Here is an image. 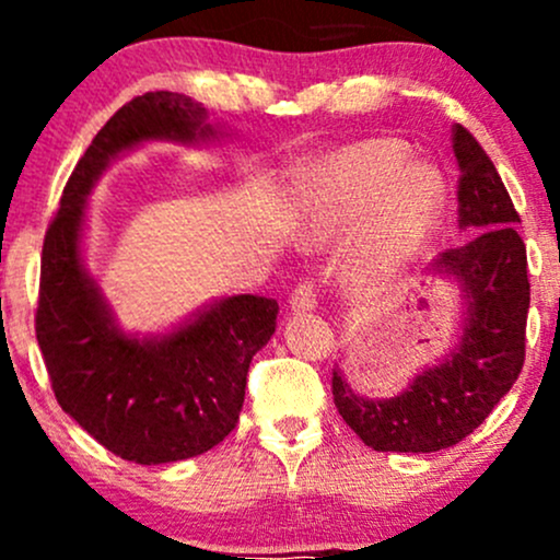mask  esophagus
<instances>
[{
  "mask_svg": "<svg viewBox=\"0 0 560 560\" xmlns=\"http://www.w3.org/2000/svg\"><path fill=\"white\" fill-rule=\"evenodd\" d=\"M316 307V292H313V284H300L294 287L292 298H289V311L292 313H311Z\"/></svg>",
  "mask_w": 560,
  "mask_h": 560,
  "instance_id": "obj_1",
  "label": "esophagus"
}]
</instances>
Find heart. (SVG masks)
Here are the masks:
<instances>
[{
	"mask_svg": "<svg viewBox=\"0 0 560 560\" xmlns=\"http://www.w3.org/2000/svg\"><path fill=\"white\" fill-rule=\"evenodd\" d=\"M445 178L410 160L397 139L339 147L302 168L294 223L305 242H337L365 226L347 253L345 276L363 292L389 287L421 253L445 210Z\"/></svg>",
	"mask_w": 560,
	"mask_h": 560,
	"instance_id": "obj_1",
	"label": "heart"
}]
</instances>
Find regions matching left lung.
<instances>
[{"label":"left lung","mask_w":560,"mask_h":560,"mask_svg":"<svg viewBox=\"0 0 560 560\" xmlns=\"http://www.w3.org/2000/svg\"><path fill=\"white\" fill-rule=\"evenodd\" d=\"M458 163L460 247L432 266L436 279L460 289L458 345L442 361L423 365L392 397H365L334 369L339 416L378 453H436L458 445L511 392L524 365L529 279L522 221L500 173L464 126H453Z\"/></svg>","instance_id":"8db88e82"}]
</instances>
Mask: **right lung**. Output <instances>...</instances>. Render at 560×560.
Wrapping results in <instances>:
<instances>
[{"label":"right lung","mask_w":560,"mask_h":560,"mask_svg":"<svg viewBox=\"0 0 560 560\" xmlns=\"http://www.w3.org/2000/svg\"><path fill=\"white\" fill-rule=\"evenodd\" d=\"M229 137L184 94L126 102L83 152L44 236L36 339L55 397L83 432L131 464H176L223 442L240 421L249 361L276 331L279 302L229 294L165 331H126L83 260L89 197L102 173L139 147Z\"/></svg>","instance_id":"add662e5"}]
</instances>
